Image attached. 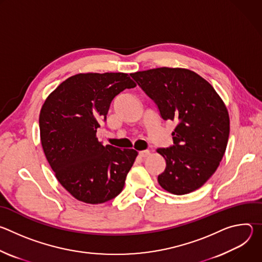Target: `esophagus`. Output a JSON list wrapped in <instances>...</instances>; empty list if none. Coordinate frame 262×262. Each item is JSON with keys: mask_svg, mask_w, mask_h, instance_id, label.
I'll return each mask as SVG.
<instances>
[{"mask_svg": "<svg viewBox=\"0 0 262 262\" xmlns=\"http://www.w3.org/2000/svg\"><path fill=\"white\" fill-rule=\"evenodd\" d=\"M148 155H149V151H148V150H142V151H139V156H140L141 158H146Z\"/></svg>", "mask_w": 262, "mask_h": 262, "instance_id": "34e87169", "label": "esophagus"}]
</instances>
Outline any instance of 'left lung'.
<instances>
[{
    "mask_svg": "<svg viewBox=\"0 0 262 262\" xmlns=\"http://www.w3.org/2000/svg\"><path fill=\"white\" fill-rule=\"evenodd\" d=\"M130 77L157 104L161 117L176 123L173 145L158 149L166 161L159 183L175 195L201 188L217 169L228 143L230 122L223 100L189 69L162 67Z\"/></svg>",
    "mask_w": 262,
    "mask_h": 262,
    "instance_id": "left-lung-1",
    "label": "left lung"
}]
</instances>
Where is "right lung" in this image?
<instances>
[{
  "label": "right lung",
  "mask_w": 262,
  "mask_h": 262,
  "mask_svg": "<svg viewBox=\"0 0 262 262\" xmlns=\"http://www.w3.org/2000/svg\"><path fill=\"white\" fill-rule=\"evenodd\" d=\"M135 87L127 73H80L45 101L39 115L43 151L58 181L76 199L98 204L121 193L138 154L103 146L96 130L112 100Z\"/></svg>",
  "instance_id": "add662e5"
}]
</instances>
